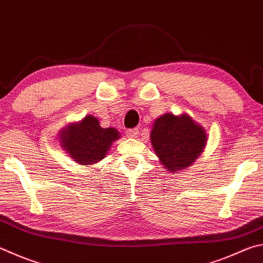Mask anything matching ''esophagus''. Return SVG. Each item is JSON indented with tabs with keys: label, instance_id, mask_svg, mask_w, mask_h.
I'll list each match as a JSON object with an SVG mask.
<instances>
[{
	"label": "esophagus",
	"instance_id": "esophagus-1",
	"mask_svg": "<svg viewBox=\"0 0 263 263\" xmlns=\"http://www.w3.org/2000/svg\"><path fill=\"white\" fill-rule=\"evenodd\" d=\"M126 135L130 138H136L139 135V130H137V128H131V130L126 131Z\"/></svg>",
	"mask_w": 263,
	"mask_h": 263
}]
</instances>
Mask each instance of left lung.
Instances as JSON below:
<instances>
[{
  "label": "left lung",
  "instance_id": "left-lung-1",
  "mask_svg": "<svg viewBox=\"0 0 263 263\" xmlns=\"http://www.w3.org/2000/svg\"><path fill=\"white\" fill-rule=\"evenodd\" d=\"M151 142L162 165L177 173L194 163L207 144V133L186 114H164L155 119Z\"/></svg>",
  "mask_w": 263,
  "mask_h": 263
}]
</instances>
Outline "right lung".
<instances>
[{"mask_svg":"<svg viewBox=\"0 0 263 263\" xmlns=\"http://www.w3.org/2000/svg\"><path fill=\"white\" fill-rule=\"evenodd\" d=\"M119 135L116 128H103L97 117L88 115L61 130L60 141L76 163L89 165L106 157L112 142L121 137Z\"/></svg>","mask_w":263,"mask_h":263,"instance_id":"obj_1","label":"right lung"}]
</instances>
